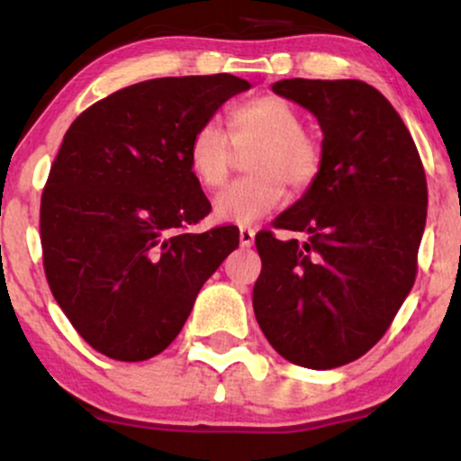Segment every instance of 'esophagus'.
<instances>
[{
	"label": "esophagus",
	"mask_w": 461,
	"mask_h": 461,
	"mask_svg": "<svg viewBox=\"0 0 461 461\" xmlns=\"http://www.w3.org/2000/svg\"><path fill=\"white\" fill-rule=\"evenodd\" d=\"M253 238H256V230H251V227H240V245L242 247H251Z\"/></svg>",
	"instance_id": "1"
}]
</instances>
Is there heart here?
Masks as SVG:
<instances>
[{"instance_id": "heart-1", "label": "heart", "mask_w": 461, "mask_h": 461, "mask_svg": "<svg viewBox=\"0 0 461 461\" xmlns=\"http://www.w3.org/2000/svg\"><path fill=\"white\" fill-rule=\"evenodd\" d=\"M227 134L208 121L190 134L186 164L201 188L214 190L230 177L234 150L253 145L245 158V176L221 190L214 216L230 223L249 225L267 216L284 199V184L308 190L322 167L321 142L303 130V116L288 99L262 95L238 104L225 114Z\"/></svg>"}]
</instances>
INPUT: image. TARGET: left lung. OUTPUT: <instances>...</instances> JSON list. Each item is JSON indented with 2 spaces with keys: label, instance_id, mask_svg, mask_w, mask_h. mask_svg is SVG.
Returning <instances> with one entry per match:
<instances>
[{
  "label": "left lung",
  "instance_id": "8db88e82",
  "mask_svg": "<svg viewBox=\"0 0 461 461\" xmlns=\"http://www.w3.org/2000/svg\"><path fill=\"white\" fill-rule=\"evenodd\" d=\"M273 91L319 119L322 167L275 230L256 236L262 273L253 312L288 362L327 370L370 351L418 271L427 179L410 130L377 88L359 79H279Z\"/></svg>",
  "mask_w": 461,
  "mask_h": 461
}]
</instances>
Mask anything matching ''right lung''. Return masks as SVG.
Returning a JSON list of instances; mask_svg holds the SVG:
<instances>
[{"mask_svg":"<svg viewBox=\"0 0 461 461\" xmlns=\"http://www.w3.org/2000/svg\"><path fill=\"white\" fill-rule=\"evenodd\" d=\"M249 86L230 73L147 79L67 130L41 197L43 268L95 351L119 362L162 353L238 247L234 225L188 231L212 205L190 176L186 142Z\"/></svg>","mask_w":461,"mask_h":461,"instance_id":"1","label":"right lung"}]
</instances>
